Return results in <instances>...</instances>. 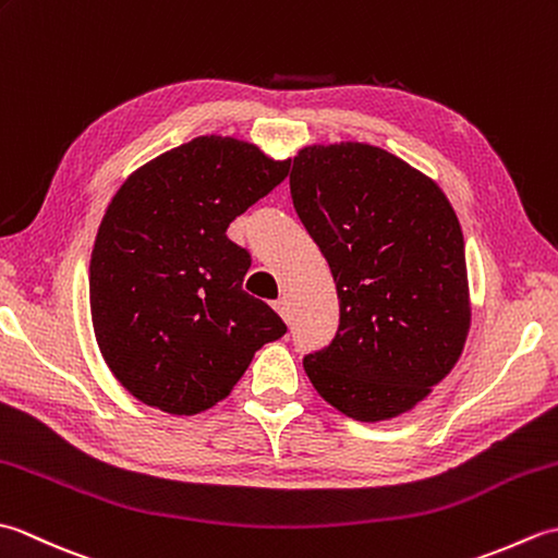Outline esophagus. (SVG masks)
<instances>
[{"mask_svg": "<svg viewBox=\"0 0 558 558\" xmlns=\"http://www.w3.org/2000/svg\"><path fill=\"white\" fill-rule=\"evenodd\" d=\"M272 310H276L282 318H286V322H290V306H288L286 300H276V302H272Z\"/></svg>", "mask_w": 558, "mask_h": 558, "instance_id": "obj_1", "label": "esophagus"}]
</instances>
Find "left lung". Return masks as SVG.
Returning <instances> with one entry per match:
<instances>
[{"label": "left lung", "instance_id": "left-lung-1", "mask_svg": "<svg viewBox=\"0 0 558 558\" xmlns=\"http://www.w3.org/2000/svg\"><path fill=\"white\" fill-rule=\"evenodd\" d=\"M292 204L333 272L340 322L304 372L360 422L410 410L453 369L470 326L465 242L429 177L384 148L310 146Z\"/></svg>", "mask_w": 558, "mask_h": 558}]
</instances>
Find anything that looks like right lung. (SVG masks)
Masks as SVG:
<instances>
[{
  "label": "right lung",
  "mask_w": 558,
  "mask_h": 558,
  "mask_svg": "<svg viewBox=\"0 0 558 558\" xmlns=\"http://www.w3.org/2000/svg\"><path fill=\"white\" fill-rule=\"evenodd\" d=\"M288 172L290 160L244 141L198 136L114 194L90 256V316L105 362L141 402L208 410L258 348L288 333L242 290L252 254L225 234Z\"/></svg>",
  "instance_id": "add662e5"
}]
</instances>
